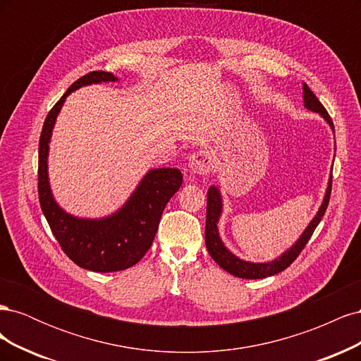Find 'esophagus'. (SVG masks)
I'll return each instance as SVG.
<instances>
[{
  "label": "esophagus",
  "mask_w": 361,
  "mask_h": 361,
  "mask_svg": "<svg viewBox=\"0 0 361 361\" xmlns=\"http://www.w3.org/2000/svg\"><path fill=\"white\" fill-rule=\"evenodd\" d=\"M214 167V158L206 150L194 152L190 157V170L197 174H207Z\"/></svg>",
  "instance_id": "1"
}]
</instances>
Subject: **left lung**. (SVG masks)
I'll return each instance as SVG.
<instances>
[{"label":"left lung","instance_id":"obj_1","mask_svg":"<svg viewBox=\"0 0 361 361\" xmlns=\"http://www.w3.org/2000/svg\"><path fill=\"white\" fill-rule=\"evenodd\" d=\"M302 97H304V106L310 111L319 113L325 120L326 123L331 126L334 130L333 120L326 113L324 105L319 102L318 97L314 96V93L309 89L307 84H302ZM330 194H331V178L329 180V188H326L324 202L319 207V211L316 212L314 218L310 221V224L305 228L304 233L300 236V239L295 243L288 251H285L279 259L265 262V264H253V262H245L243 259L236 257L232 251H228L226 245L223 244L220 233H218V227L216 223L220 220V215L223 211V202H221V194L220 190H218L215 185L207 190V206H206V227H204V243L206 248L209 251L211 257L220 265L224 271L231 272L232 276L239 277V279H265L269 276H276L279 272L285 271L292 262L298 257V255L305 247V244L309 243V239L312 238L316 226H318L322 220V216L326 211V206H329L330 202Z\"/></svg>","mask_w":361,"mask_h":361}]
</instances>
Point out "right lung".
<instances>
[{"label": "right lung", "instance_id": "add662e5", "mask_svg": "<svg viewBox=\"0 0 361 361\" xmlns=\"http://www.w3.org/2000/svg\"><path fill=\"white\" fill-rule=\"evenodd\" d=\"M117 81L110 72L93 71L76 80L51 108L39 140V202L61 250L76 265L94 272L128 269L141 260L157 235L164 207L180 185L178 169H154L141 179L129 200L105 218L87 220L64 212L48 180V150L56 118L66 97L82 85Z\"/></svg>", "mask_w": 361, "mask_h": 361}]
</instances>
